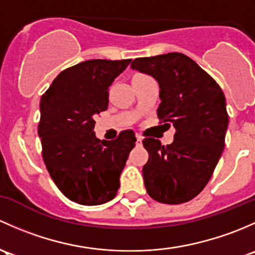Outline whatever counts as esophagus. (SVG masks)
I'll return each instance as SVG.
<instances>
[{"label": "esophagus", "instance_id": "obj_1", "mask_svg": "<svg viewBox=\"0 0 255 255\" xmlns=\"http://www.w3.org/2000/svg\"><path fill=\"white\" fill-rule=\"evenodd\" d=\"M136 145H137V146L142 145V137H141V136L138 135V133H137V135H136Z\"/></svg>", "mask_w": 255, "mask_h": 255}]
</instances>
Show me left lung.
<instances>
[{"mask_svg":"<svg viewBox=\"0 0 255 255\" xmlns=\"http://www.w3.org/2000/svg\"><path fill=\"white\" fill-rule=\"evenodd\" d=\"M131 69L158 82L157 117L175 128L170 145L152 137L142 141L149 154L142 168L147 193L159 203H186L205 188L225 148L228 114L224 92L180 52L138 57Z\"/></svg>","mask_w":255,"mask_h":255,"instance_id":"8db88e82","label":"left lung"}]
</instances>
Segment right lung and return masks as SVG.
<instances>
[{
  "label": "right lung",
  "instance_id": "right-lung-1",
  "mask_svg": "<svg viewBox=\"0 0 255 255\" xmlns=\"http://www.w3.org/2000/svg\"><path fill=\"white\" fill-rule=\"evenodd\" d=\"M131 60H87L62 71L40 99L43 158L62 194L81 205L115 198L136 137L132 130L98 140L96 115L108 109L109 87Z\"/></svg>",
  "mask_w": 255,
  "mask_h": 255
}]
</instances>
